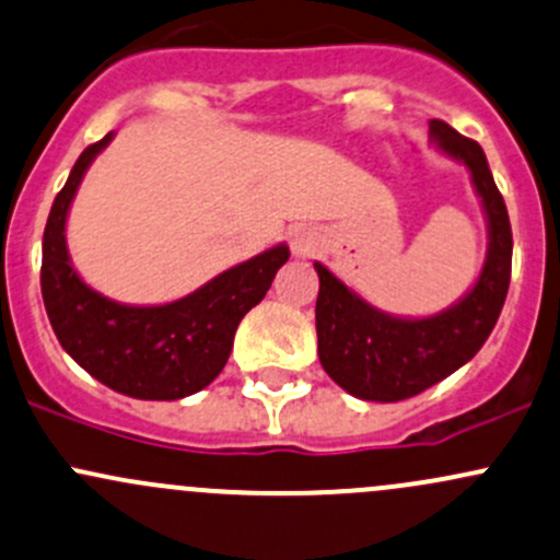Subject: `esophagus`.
<instances>
[{"instance_id": "34e87169", "label": "esophagus", "mask_w": 560, "mask_h": 560, "mask_svg": "<svg viewBox=\"0 0 560 560\" xmlns=\"http://www.w3.org/2000/svg\"><path fill=\"white\" fill-rule=\"evenodd\" d=\"M290 249L295 257H308L316 249V233L308 231V228H292Z\"/></svg>"}]
</instances>
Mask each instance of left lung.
<instances>
[{
	"instance_id": "left-lung-1",
	"label": "left lung",
	"mask_w": 560,
	"mask_h": 560,
	"mask_svg": "<svg viewBox=\"0 0 560 560\" xmlns=\"http://www.w3.org/2000/svg\"><path fill=\"white\" fill-rule=\"evenodd\" d=\"M429 137L443 155L464 163L472 176L488 225L486 262L467 295L423 319L378 311L332 270L314 262L319 273V362L335 384L368 402H399L456 373L488 340L510 290L513 231L486 152L443 120L429 122Z\"/></svg>"
}]
</instances>
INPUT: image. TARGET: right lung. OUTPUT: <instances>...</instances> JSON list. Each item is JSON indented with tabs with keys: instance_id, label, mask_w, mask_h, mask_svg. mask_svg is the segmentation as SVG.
<instances>
[{
	"instance_id": "right-lung-1",
	"label": "right lung",
	"mask_w": 560,
	"mask_h": 560,
	"mask_svg": "<svg viewBox=\"0 0 560 560\" xmlns=\"http://www.w3.org/2000/svg\"><path fill=\"white\" fill-rule=\"evenodd\" d=\"M112 137L85 147L47 217L39 279L47 319L63 351L104 386L133 399L190 397L222 373L235 329L290 260V246H270L174 303L128 305L96 292L69 257L67 217L88 166Z\"/></svg>"
}]
</instances>
